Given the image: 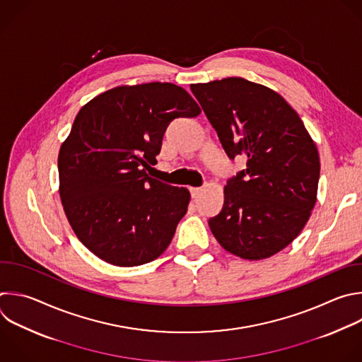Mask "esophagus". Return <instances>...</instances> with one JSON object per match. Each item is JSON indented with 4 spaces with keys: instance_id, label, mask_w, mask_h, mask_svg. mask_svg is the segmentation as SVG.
I'll list each match as a JSON object with an SVG mask.
<instances>
[{
    "instance_id": "obj_1",
    "label": "esophagus",
    "mask_w": 362,
    "mask_h": 362,
    "mask_svg": "<svg viewBox=\"0 0 362 362\" xmlns=\"http://www.w3.org/2000/svg\"><path fill=\"white\" fill-rule=\"evenodd\" d=\"M190 193L193 197H199L203 193V187H190Z\"/></svg>"
}]
</instances>
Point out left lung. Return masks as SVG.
Instances as JSON below:
<instances>
[{
  "mask_svg": "<svg viewBox=\"0 0 362 362\" xmlns=\"http://www.w3.org/2000/svg\"><path fill=\"white\" fill-rule=\"evenodd\" d=\"M190 89L227 156L247 158L246 169L224 186L210 230L237 257H272L300 234L315 206L317 146L298 113L264 85L231 76Z\"/></svg>",
  "mask_w": 362,
  "mask_h": 362,
  "instance_id": "obj_1",
  "label": "left lung"
}]
</instances>
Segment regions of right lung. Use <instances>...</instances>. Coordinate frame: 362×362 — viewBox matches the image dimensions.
Here are the masks:
<instances>
[{
	"label": "right lung",
	"mask_w": 362,
	"mask_h": 362,
	"mask_svg": "<svg viewBox=\"0 0 362 362\" xmlns=\"http://www.w3.org/2000/svg\"><path fill=\"white\" fill-rule=\"evenodd\" d=\"M200 112L169 82L116 86L81 107L59 149V196L76 237L100 260L134 267L168 249L190 193L146 169L172 120Z\"/></svg>",
	"instance_id": "add662e5"
}]
</instances>
